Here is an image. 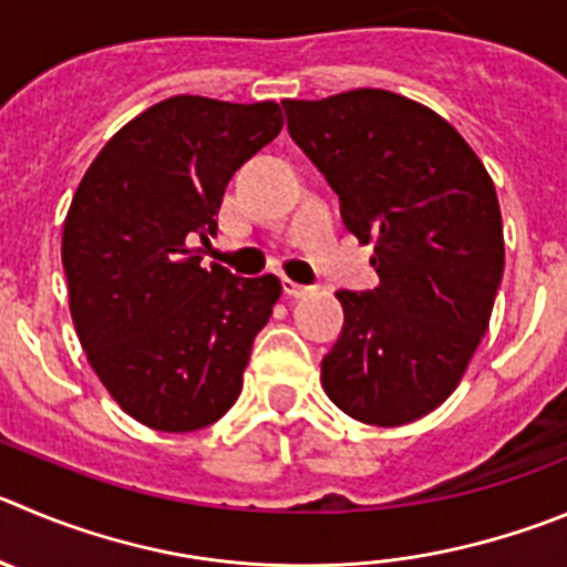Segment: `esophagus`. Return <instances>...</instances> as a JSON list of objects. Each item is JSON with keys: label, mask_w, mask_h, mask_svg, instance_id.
<instances>
[{"label": "esophagus", "mask_w": 567, "mask_h": 567, "mask_svg": "<svg viewBox=\"0 0 567 567\" xmlns=\"http://www.w3.org/2000/svg\"><path fill=\"white\" fill-rule=\"evenodd\" d=\"M282 288L290 299H301V296H308L310 290H313L310 285H299V282H293V279H282Z\"/></svg>", "instance_id": "obj_1"}]
</instances>
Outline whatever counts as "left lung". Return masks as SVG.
Segmentation results:
<instances>
[{"mask_svg":"<svg viewBox=\"0 0 567 567\" xmlns=\"http://www.w3.org/2000/svg\"><path fill=\"white\" fill-rule=\"evenodd\" d=\"M358 240L374 243V290H338L343 330L321 361L332 403L394 427L442 405L489 327L504 224L489 173L436 111L383 89L285 100Z\"/></svg>","mask_w":567,"mask_h":567,"instance_id":"8db88e82","label":"left lung"}]
</instances>
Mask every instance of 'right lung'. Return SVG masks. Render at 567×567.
I'll return each instance as SVG.
<instances>
[{
  "label": "right lung",
  "mask_w": 567,
  "mask_h": 567,
  "mask_svg": "<svg viewBox=\"0 0 567 567\" xmlns=\"http://www.w3.org/2000/svg\"><path fill=\"white\" fill-rule=\"evenodd\" d=\"M279 131L277 103L178 94L111 136L72 198L61 243L72 321L109 394L142 425L198 431L240 396L282 285L200 268L189 243L215 237L229 178Z\"/></svg>",
  "instance_id": "obj_1"
}]
</instances>
